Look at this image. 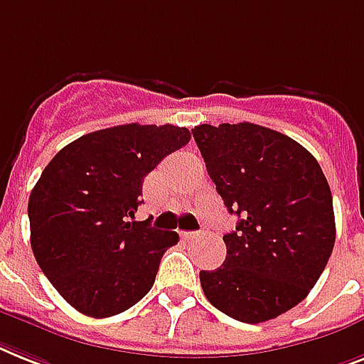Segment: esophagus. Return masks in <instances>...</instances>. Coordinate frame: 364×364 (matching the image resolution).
Segmentation results:
<instances>
[{
  "label": "esophagus",
  "mask_w": 364,
  "mask_h": 364,
  "mask_svg": "<svg viewBox=\"0 0 364 364\" xmlns=\"http://www.w3.org/2000/svg\"><path fill=\"white\" fill-rule=\"evenodd\" d=\"M202 232H183V237L185 239H194V237H200Z\"/></svg>",
  "instance_id": "34e87169"
}]
</instances>
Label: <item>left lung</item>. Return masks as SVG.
Instances as JSON below:
<instances>
[{
    "label": "left lung",
    "instance_id": "1",
    "mask_svg": "<svg viewBox=\"0 0 364 364\" xmlns=\"http://www.w3.org/2000/svg\"><path fill=\"white\" fill-rule=\"evenodd\" d=\"M192 136L232 215L226 259L200 271L215 309L262 323L305 299L335 247V213L320 164L289 136L254 123L198 125Z\"/></svg>",
    "mask_w": 364,
    "mask_h": 364
}]
</instances>
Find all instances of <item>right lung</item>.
Returning <instances> with one entry per match:
<instances>
[{
    "label": "right lung",
    "mask_w": 364,
    "mask_h": 364,
    "mask_svg": "<svg viewBox=\"0 0 364 364\" xmlns=\"http://www.w3.org/2000/svg\"><path fill=\"white\" fill-rule=\"evenodd\" d=\"M191 140L185 127L117 125L80 136L48 162L28 203L31 249L59 295L110 318L151 289L177 232L134 220L144 177Z\"/></svg>",
    "instance_id": "add662e5"
}]
</instances>
